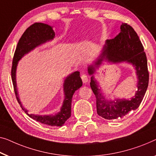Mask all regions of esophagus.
Instances as JSON below:
<instances>
[{"label":"esophagus","instance_id":"34e87169","mask_svg":"<svg viewBox=\"0 0 156 156\" xmlns=\"http://www.w3.org/2000/svg\"><path fill=\"white\" fill-rule=\"evenodd\" d=\"M81 78H82L83 83H87L88 82V80H89V76H88L87 74H82Z\"/></svg>","mask_w":156,"mask_h":156}]
</instances>
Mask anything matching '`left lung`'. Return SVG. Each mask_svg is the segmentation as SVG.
<instances>
[{"label":"left lung","mask_w":156,"mask_h":156,"mask_svg":"<svg viewBox=\"0 0 156 156\" xmlns=\"http://www.w3.org/2000/svg\"><path fill=\"white\" fill-rule=\"evenodd\" d=\"M104 60L114 63L126 62L134 66L138 82L136 93L130 100L116 99L109 101L102 96L93 74ZM88 73L92 75L90 86L96 96L98 115L106 119H115L122 118L129 112L137 109L147 90L149 74L144 46L134 29L127 24H122L120 32L114 39L105 41L102 53L94 65L88 67Z\"/></svg>","instance_id":"left-lung-1"}]
</instances>
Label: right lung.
I'll return each instance as SVG.
<instances>
[{
  "mask_svg": "<svg viewBox=\"0 0 156 156\" xmlns=\"http://www.w3.org/2000/svg\"><path fill=\"white\" fill-rule=\"evenodd\" d=\"M54 37H55V32L53 29V27L48 24L37 22L29 27L18 41L13 57L11 77H12L15 94L18 103L21 106L22 109L29 117L44 125H50L52 127L54 126L61 127L71 116V104L73 94L75 91L82 86V81L80 76V72H74L65 78L63 83L65 99L63 101L60 110L55 115H39L29 114L28 110L22 106L21 101L20 100L16 83V69L18 61L24 55L32 51L36 47L53 40Z\"/></svg>",
  "mask_w": 156,
  "mask_h": 156,
  "instance_id": "add662e5",
  "label": "right lung"
}]
</instances>
